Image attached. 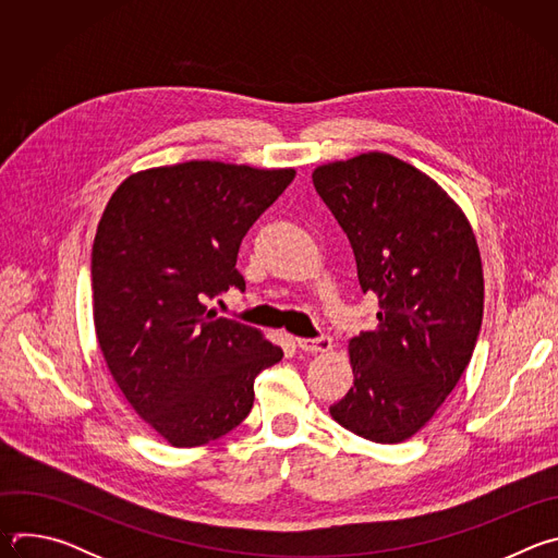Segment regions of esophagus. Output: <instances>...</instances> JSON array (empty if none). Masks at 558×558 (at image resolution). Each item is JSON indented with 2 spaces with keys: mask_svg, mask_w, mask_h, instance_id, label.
<instances>
[{
  "mask_svg": "<svg viewBox=\"0 0 558 558\" xmlns=\"http://www.w3.org/2000/svg\"><path fill=\"white\" fill-rule=\"evenodd\" d=\"M298 347L306 353H327L333 347L331 336H317V338H298Z\"/></svg>",
  "mask_w": 558,
  "mask_h": 558,
  "instance_id": "obj_1",
  "label": "esophagus"
}]
</instances>
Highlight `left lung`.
I'll list each match as a JSON object with an SVG mask.
<instances>
[{
  "label": "left lung",
  "mask_w": 558,
  "mask_h": 558,
  "mask_svg": "<svg viewBox=\"0 0 558 558\" xmlns=\"http://www.w3.org/2000/svg\"><path fill=\"white\" fill-rule=\"evenodd\" d=\"M344 229L377 329L349 342L353 386L329 409L375 444L413 437L465 371L484 317L476 238L457 203L424 172L384 151L313 172Z\"/></svg>",
  "instance_id": "1"
}]
</instances>
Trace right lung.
<instances>
[{
    "label": "right lung",
    "instance_id": "obj_1",
    "mask_svg": "<svg viewBox=\"0 0 558 558\" xmlns=\"http://www.w3.org/2000/svg\"><path fill=\"white\" fill-rule=\"evenodd\" d=\"M295 170L218 161L151 168L125 179L93 245L95 327L132 409L177 448L222 437L254 407V379L282 349L205 302L229 287L250 227Z\"/></svg>",
    "mask_w": 558,
    "mask_h": 558
}]
</instances>
